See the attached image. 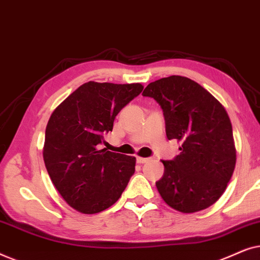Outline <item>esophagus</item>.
<instances>
[{"label": "esophagus", "instance_id": "esophagus-1", "mask_svg": "<svg viewBox=\"0 0 260 260\" xmlns=\"http://www.w3.org/2000/svg\"><path fill=\"white\" fill-rule=\"evenodd\" d=\"M149 161H150V158L141 157V156H137V163H140V165H142V163H147Z\"/></svg>", "mask_w": 260, "mask_h": 260}]
</instances>
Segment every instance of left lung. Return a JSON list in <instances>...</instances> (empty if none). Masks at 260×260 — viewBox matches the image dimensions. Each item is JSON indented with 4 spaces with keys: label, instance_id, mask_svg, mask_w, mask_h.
Returning <instances> with one entry per match:
<instances>
[{
    "label": "left lung",
    "instance_id": "1",
    "mask_svg": "<svg viewBox=\"0 0 260 260\" xmlns=\"http://www.w3.org/2000/svg\"><path fill=\"white\" fill-rule=\"evenodd\" d=\"M143 95L161 105L168 140L181 152L162 161L165 174L156 182L161 198L181 213H195L219 200L236 168L232 123L223 105L197 81L170 76L152 81Z\"/></svg>",
    "mask_w": 260,
    "mask_h": 260
}]
</instances>
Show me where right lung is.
<instances>
[{
	"mask_svg": "<svg viewBox=\"0 0 260 260\" xmlns=\"http://www.w3.org/2000/svg\"><path fill=\"white\" fill-rule=\"evenodd\" d=\"M143 85L88 81L55 108L46 126L42 155L52 183L77 212L95 214L120 198L136 157L99 149L118 112Z\"/></svg>",
	"mask_w": 260,
	"mask_h": 260,
	"instance_id": "add662e5",
	"label": "right lung"
}]
</instances>
